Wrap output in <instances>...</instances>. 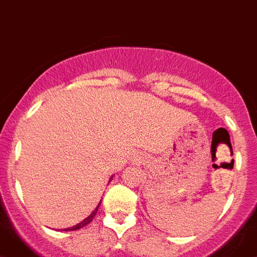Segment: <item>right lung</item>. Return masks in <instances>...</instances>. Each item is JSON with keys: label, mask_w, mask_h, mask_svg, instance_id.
<instances>
[{"label": "right lung", "mask_w": 257, "mask_h": 257, "mask_svg": "<svg viewBox=\"0 0 257 257\" xmlns=\"http://www.w3.org/2000/svg\"><path fill=\"white\" fill-rule=\"evenodd\" d=\"M100 205H101V202L98 203V205H97V207H96V209L93 210V211H92V214L89 215L88 218H85L84 220L80 221V223H79V224H77V225L71 226V228H66V229H64V230H77V229H80V228H83V226H85V225H87V224L91 223V221L93 220L94 215L97 214V210H98V207H100Z\"/></svg>", "instance_id": "add662e5"}]
</instances>
